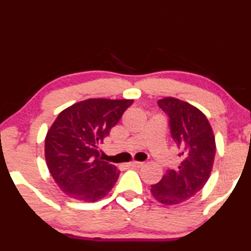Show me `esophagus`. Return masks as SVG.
I'll return each instance as SVG.
<instances>
[{"instance_id":"esophagus-1","label":"esophagus","mask_w":251,"mask_h":251,"mask_svg":"<svg viewBox=\"0 0 251 251\" xmlns=\"http://www.w3.org/2000/svg\"><path fill=\"white\" fill-rule=\"evenodd\" d=\"M129 166H131V167L140 168V167H143V166H144V162H140V161H132V162H129Z\"/></svg>"}]
</instances>
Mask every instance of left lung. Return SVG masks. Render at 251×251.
Segmentation results:
<instances>
[{"instance_id":"8db88e82","label":"left lung","mask_w":251,"mask_h":251,"mask_svg":"<svg viewBox=\"0 0 251 251\" xmlns=\"http://www.w3.org/2000/svg\"><path fill=\"white\" fill-rule=\"evenodd\" d=\"M158 105L168 116L172 139L181 158L179 167L167 170L158 183L151 186L153 198L168 206L189 200L203 188L216 146L212 126L199 108L172 97L160 99Z\"/></svg>"}]
</instances>
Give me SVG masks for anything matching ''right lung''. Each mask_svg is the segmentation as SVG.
<instances>
[{
  "label": "right lung",
  "instance_id": "right-lung-1",
  "mask_svg": "<svg viewBox=\"0 0 251 251\" xmlns=\"http://www.w3.org/2000/svg\"><path fill=\"white\" fill-rule=\"evenodd\" d=\"M132 99H86L65 108L45 138V160L51 176L70 198L101 200L118 180L120 172L99 158L102 143Z\"/></svg>",
  "mask_w": 251,
  "mask_h": 251
}]
</instances>
